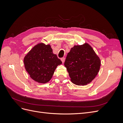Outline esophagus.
<instances>
[{"label":"esophagus","instance_id":"34e87169","mask_svg":"<svg viewBox=\"0 0 123 123\" xmlns=\"http://www.w3.org/2000/svg\"><path fill=\"white\" fill-rule=\"evenodd\" d=\"M61 61L62 62V63H64L65 62V57H62L61 58Z\"/></svg>","mask_w":123,"mask_h":123}]
</instances>
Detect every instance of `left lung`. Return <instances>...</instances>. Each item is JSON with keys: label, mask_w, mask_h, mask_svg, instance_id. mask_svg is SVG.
<instances>
[{"label": "left lung", "mask_w": 123, "mask_h": 123, "mask_svg": "<svg viewBox=\"0 0 123 123\" xmlns=\"http://www.w3.org/2000/svg\"><path fill=\"white\" fill-rule=\"evenodd\" d=\"M64 65L73 84L86 85L97 75L100 61L91 47L86 43L71 49Z\"/></svg>", "instance_id": "8db88e82"}]
</instances>
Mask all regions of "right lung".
<instances>
[{
	"label": "right lung",
	"mask_w": 123,
	"mask_h": 123,
	"mask_svg": "<svg viewBox=\"0 0 123 123\" xmlns=\"http://www.w3.org/2000/svg\"><path fill=\"white\" fill-rule=\"evenodd\" d=\"M25 69L30 77L40 83L48 82L57 66L62 62L54 54L50 45L39 43L33 47L24 58Z\"/></svg>",
	"instance_id": "right-lung-1"
}]
</instances>
